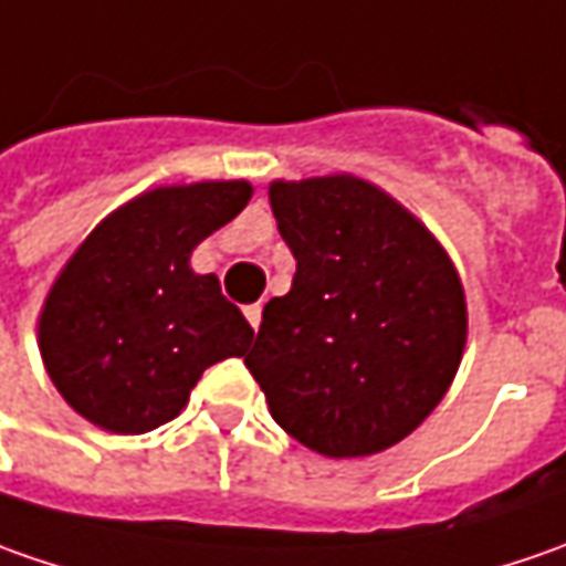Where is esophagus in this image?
<instances>
[{"label":"esophagus","instance_id":"esophagus-1","mask_svg":"<svg viewBox=\"0 0 566 566\" xmlns=\"http://www.w3.org/2000/svg\"><path fill=\"white\" fill-rule=\"evenodd\" d=\"M261 312H264V308H261V302H254V305H245V317H249V324L254 327V331L261 327Z\"/></svg>","mask_w":566,"mask_h":566}]
</instances>
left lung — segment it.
I'll return each instance as SVG.
<instances>
[{
	"mask_svg": "<svg viewBox=\"0 0 566 566\" xmlns=\"http://www.w3.org/2000/svg\"><path fill=\"white\" fill-rule=\"evenodd\" d=\"M293 290L264 305L245 365L276 424L324 457L402 441L444 400L467 295L438 239L356 176L271 182Z\"/></svg>",
	"mask_w": 566,
	"mask_h": 566,
	"instance_id": "1",
	"label": "left lung"
}]
</instances>
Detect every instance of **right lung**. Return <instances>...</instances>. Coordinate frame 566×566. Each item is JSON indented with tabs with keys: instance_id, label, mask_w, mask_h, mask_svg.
<instances>
[{
	"instance_id": "1",
	"label": "right lung",
	"mask_w": 566,
	"mask_h": 566,
	"mask_svg": "<svg viewBox=\"0 0 566 566\" xmlns=\"http://www.w3.org/2000/svg\"><path fill=\"white\" fill-rule=\"evenodd\" d=\"M249 198L242 179L154 188L81 242L40 312V356L77 416L113 434L154 431L205 368L245 356L251 324L188 258Z\"/></svg>"
}]
</instances>
